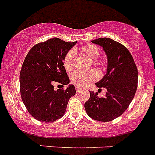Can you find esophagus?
Returning <instances> with one entry per match:
<instances>
[{
	"instance_id": "34e87169",
	"label": "esophagus",
	"mask_w": 155,
	"mask_h": 155,
	"mask_svg": "<svg viewBox=\"0 0 155 155\" xmlns=\"http://www.w3.org/2000/svg\"><path fill=\"white\" fill-rule=\"evenodd\" d=\"M81 90H82V88H81V87H76V92H79V91H81Z\"/></svg>"
}]
</instances>
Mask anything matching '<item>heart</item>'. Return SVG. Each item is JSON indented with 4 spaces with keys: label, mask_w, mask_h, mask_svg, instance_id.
<instances>
[{
    "label": "heart",
    "mask_w": 155,
    "mask_h": 155,
    "mask_svg": "<svg viewBox=\"0 0 155 155\" xmlns=\"http://www.w3.org/2000/svg\"><path fill=\"white\" fill-rule=\"evenodd\" d=\"M79 51L92 59L94 65H101L103 63L98 61L97 58L100 55V49L95 45H85L79 48ZM75 58V52L73 50H70L65 55L64 59V66L68 71H70L73 68ZM99 78V73L96 70H90L87 71L76 70L70 76L71 82L79 87H84L91 82L97 80Z\"/></svg>",
    "instance_id": "heart-1"
}]
</instances>
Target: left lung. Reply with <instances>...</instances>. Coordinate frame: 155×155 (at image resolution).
<instances>
[{
    "instance_id": "obj_1",
    "label": "left lung",
    "mask_w": 155,
    "mask_h": 155,
    "mask_svg": "<svg viewBox=\"0 0 155 155\" xmlns=\"http://www.w3.org/2000/svg\"><path fill=\"white\" fill-rule=\"evenodd\" d=\"M103 48L107 57L105 76L95 85L106 87L104 97L90 91L85 104L87 115L99 121H110L124 113L133 101L137 88L138 71L132 55L125 46L110 38L92 40Z\"/></svg>"
}]
</instances>
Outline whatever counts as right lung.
Returning <instances> with one entry per match:
<instances>
[{
  "label": "right lung",
  "instance_id": "1",
  "mask_svg": "<svg viewBox=\"0 0 155 155\" xmlns=\"http://www.w3.org/2000/svg\"><path fill=\"white\" fill-rule=\"evenodd\" d=\"M76 44L59 38L49 39L33 46L25 58L20 72V92L25 106L35 119L53 122L64 115L76 88L70 84L64 59ZM55 81L68 87L54 91Z\"/></svg>",
  "mask_w": 155,
  "mask_h": 155
}]
</instances>
